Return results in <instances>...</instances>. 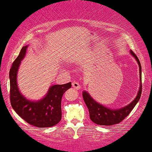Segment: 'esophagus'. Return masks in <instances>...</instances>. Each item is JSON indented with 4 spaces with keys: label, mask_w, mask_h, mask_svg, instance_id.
Masks as SVG:
<instances>
[{
    "label": "esophagus",
    "mask_w": 152,
    "mask_h": 152,
    "mask_svg": "<svg viewBox=\"0 0 152 152\" xmlns=\"http://www.w3.org/2000/svg\"><path fill=\"white\" fill-rule=\"evenodd\" d=\"M72 87H73V88H74V89H76V90L80 89V88H81L80 85H79V82H72Z\"/></svg>",
    "instance_id": "34e87169"
}]
</instances>
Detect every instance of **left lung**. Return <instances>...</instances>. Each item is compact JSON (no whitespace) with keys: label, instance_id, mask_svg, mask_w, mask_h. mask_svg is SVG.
Returning <instances> with one entry per match:
<instances>
[{"label":"left lung","instance_id":"8db88e82","mask_svg":"<svg viewBox=\"0 0 152 152\" xmlns=\"http://www.w3.org/2000/svg\"><path fill=\"white\" fill-rule=\"evenodd\" d=\"M132 55L136 58L138 64L140 67V82L142 81V75H141V64L140 62L139 58L136 56V54L131 51ZM141 94H142V85L140 84V90L138 91L137 96L134 99L133 102L130 103L129 105L123 107L120 109H113L107 108L102 104H99L96 102L94 101L92 97L89 95L86 91H83L82 96H83L84 101L88 107L90 113V118L94 123L100 126H112V125L118 124L121 123L129 113H131L134 107H135L137 103L139 101L140 98Z\"/></svg>","mask_w":152,"mask_h":152}]
</instances>
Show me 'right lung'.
Listing matches in <instances>:
<instances>
[{
	"label": "right lung",
	"mask_w": 152,
	"mask_h": 152,
	"mask_svg": "<svg viewBox=\"0 0 152 152\" xmlns=\"http://www.w3.org/2000/svg\"><path fill=\"white\" fill-rule=\"evenodd\" d=\"M26 48L27 46L22 48L10 70L11 105L17 114L31 126L38 128L52 127L61 120V98L64 92L71 88V82L53 85L46 96L39 102L26 99L19 92L17 85L18 69L24 57Z\"/></svg>",
	"instance_id": "add662e5"
}]
</instances>
